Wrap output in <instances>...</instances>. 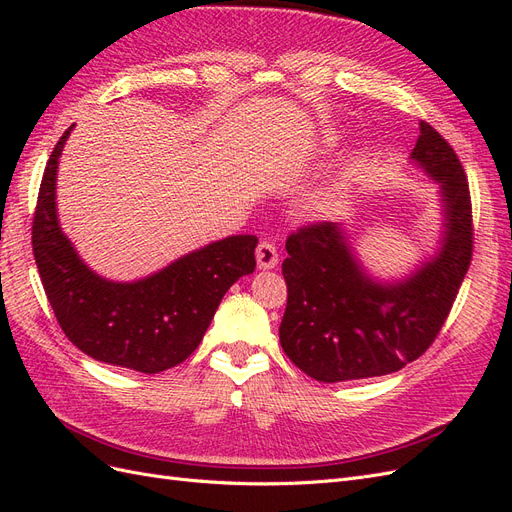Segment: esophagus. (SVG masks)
I'll use <instances>...</instances> for the list:
<instances>
[{
  "instance_id": "34e87169",
  "label": "esophagus",
  "mask_w": 512,
  "mask_h": 512,
  "mask_svg": "<svg viewBox=\"0 0 512 512\" xmlns=\"http://www.w3.org/2000/svg\"><path fill=\"white\" fill-rule=\"evenodd\" d=\"M256 262H258V269H262V271L275 269L277 262H280L275 245L269 241H260L256 247Z\"/></svg>"
}]
</instances>
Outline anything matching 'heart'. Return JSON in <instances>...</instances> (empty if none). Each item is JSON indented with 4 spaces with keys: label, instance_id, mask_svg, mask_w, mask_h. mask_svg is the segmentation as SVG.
<instances>
[{
    "label": "heart",
    "instance_id": "1",
    "mask_svg": "<svg viewBox=\"0 0 512 512\" xmlns=\"http://www.w3.org/2000/svg\"><path fill=\"white\" fill-rule=\"evenodd\" d=\"M327 143H331V136H327Z\"/></svg>",
    "mask_w": 512,
    "mask_h": 512
}]
</instances>
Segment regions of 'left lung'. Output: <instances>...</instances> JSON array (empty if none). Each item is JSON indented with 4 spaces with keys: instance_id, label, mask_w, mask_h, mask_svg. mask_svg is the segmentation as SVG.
I'll use <instances>...</instances> for the list:
<instances>
[{
    "instance_id": "8db88e82",
    "label": "left lung",
    "mask_w": 512,
    "mask_h": 512,
    "mask_svg": "<svg viewBox=\"0 0 512 512\" xmlns=\"http://www.w3.org/2000/svg\"><path fill=\"white\" fill-rule=\"evenodd\" d=\"M418 130L410 160L440 188L436 254L399 280H378L356 256L344 222L305 226L286 241L280 342L309 378L346 382L393 374L431 346L451 312L472 260L470 190L442 134L425 121Z\"/></svg>"
}]
</instances>
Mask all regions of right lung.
<instances>
[{
	"label": "right lung",
	"instance_id": "obj_1",
	"mask_svg": "<svg viewBox=\"0 0 512 512\" xmlns=\"http://www.w3.org/2000/svg\"><path fill=\"white\" fill-rule=\"evenodd\" d=\"M74 126L46 162L32 226L40 280L61 331L100 363L160 374L203 342L226 290L256 269L254 235L213 241L134 282L106 280L76 252L57 218V166Z\"/></svg>",
	"mask_w": 512,
	"mask_h": 512
}]
</instances>
